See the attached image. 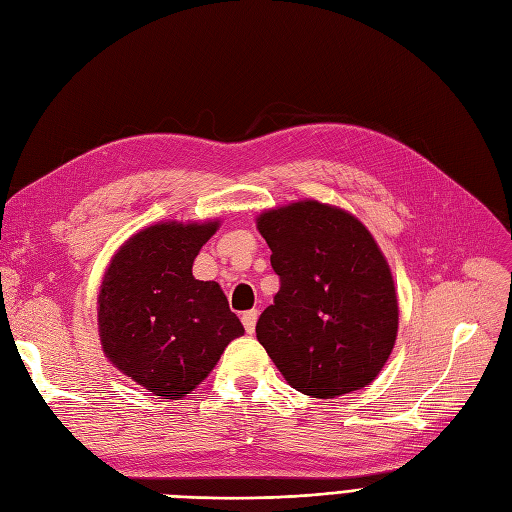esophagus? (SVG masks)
Listing matches in <instances>:
<instances>
[{"label": "esophagus", "mask_w": 512, "mask_h": 512, "mask_svg": "<svg viewBox=\"0 0 512 512\" xmlns=\"http://www.w3.org/2000/svg\"><path fill=\"white\" fill-rule=\"evenodd\" d=\"M256 320H258V312L256 309H250V312H245L243 316H241V322H243V327H245V331L247 333H254V329H256Z\"/></svg>", "instance_id": "esophagus-1"}]
</instances>
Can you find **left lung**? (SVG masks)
Wrapping results in <instances>:
<instances>
[{"instance_id": "left-lung-1", "label": "left lung", "mask_w": 512, "mask_h": 512, "mask_svg": "<svg viewBox=\"0 0 512 512\" xmlns=\"http://www.w3.org/2000/svg\"><path fill=\"white\" fill-rule=\"evenodd\" d=\"M256 228L282 282L256 337L286 382L318 399L374 382L395 346L399 303L389 262L365 224L307 198L262 211Z\"/></svg>"}]
</instances>
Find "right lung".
Instances as JSON below:
<instances>
[{"label": "right lung", "instance_id": "1", "mask_svg": "<svg viewBox=\"0 0 512 512\" xmlns=\"http://www.w3.org/2000/svg\"><path fill=\"white\" fill-rule=\"evenodd\" d=\"M220 220L158 222L123 243L98 292L104 356L160 399H181L243 335L218 282L192 275L194 258Z\"/></svg>", "mask_w": 512, "mask_h": 512}]
</instances>
